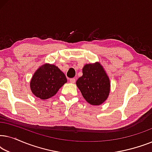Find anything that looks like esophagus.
I'll return each mask as SVG.
<instances>
[{
    "instance_id": "esophagus-1",
    "label": "esophagus",
    "mask_w": 152,
    "mask_h": 152,
    "mask_svg": "<svg viewBox=\"0 0 152 152\" xmlns=\"http://www.w3.org/2000/svg\"><path fill=\"white\" fill-rule=\"evenodd\" d=\"M75 81H76V79L75 78L70 79V82L72 83V84H75Z\"/></svg>"
}]
</instances>
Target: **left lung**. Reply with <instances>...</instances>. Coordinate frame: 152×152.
<instances>
[{
  "label": "left lung",
  "instance_id": "1",
  "mask_svg": "<svg viewBox=\"0 0 152 152\" xmlns=\"http://www.w3.org/2000/svg\"><path fill=\"white\" fill-rule=\"evenodd\" d=\"M83 75L76 84L87 102L98 106L104 102L109 95L111 83L104 68L99 62L85 64Z\"/></svg>",
  "mask_w": 152,
  "mask_h": 152
}]
</instances>
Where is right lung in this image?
Wrapping results in <instances>:
<instances>
[{"label": "right lung", "mask_w": 152, "mask_h": 152, "mask_svg": "<svg viewBox=\"0 0 152 152\" xmlns=\"http://www.w3.org/2000/svg\"><path fill=\"white\" fill-rule=\"evenodd\" d=\"M66 82V75L57 66L45 64L35 71L30 86L32 94L41 99H46L54 96Z\"/></svg>", "instance_id": "obj_1"}]
</instances>
